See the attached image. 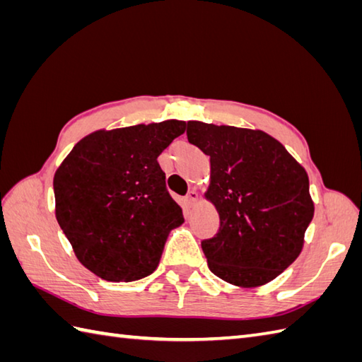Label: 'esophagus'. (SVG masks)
I'll use <instances>...</instances> for the list:
<instances>
[{"mask_svg":"<svg viewBox=\"0 0 362 362\" xmlns=\"http://www.w3.org/2000/svg\"><path fill=\"white\" fill-rule=\"evenodd\" d=\"M197 199H199V194L196 193V191H189V193H188L187 197H185L187 206H194L196 202H197Z\"/></svg>","mask_w":362,"mask_h":362,"instance_id":"34e87169","label":"esophagus"}]
</instances>
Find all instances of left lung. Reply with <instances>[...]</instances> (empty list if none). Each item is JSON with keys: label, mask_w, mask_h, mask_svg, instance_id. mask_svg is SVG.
Returning a JSON list of instances; mask_svg holds the SVG:
<instances>
[{"label": "left lung", "mask_w": 362, "mask_h": 362, "mask_svg": "<svg viewBox=\"0 0 362 362\" xmlns=\"http://www.w3.org/2000/svg\"><path fill=\"white\" fill-rule=\"evenodd\" d=\"M187 126L188 141L210 157L205 199L219 213V232L202 241L210 271L235 286H263L303 249L314 216L308 174L263 130Z\"/></svg>", "instance_id": "1"}]
</instances>
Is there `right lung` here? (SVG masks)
Returning a JSON list of instances; mask_svg holds the SVG:
<instances>
[{
    "mask_svg": "<svg viewBox=\"0 0 362 362\" xmlns=\"http://www.w3.org/2000/svg\"><path fill=\"white\" fill-rule=\"evenodd\" d=\"M187 122L168 119L83 136L54 174L56 219L83 267L107 281L156 271L168 235L183 224L158 156Z\"/></svg>",
    "mask_w": 362,
    "mask_h": 362,
    "instance_id": "right-lung-1",
    "label": "right lung"
}]
</instances>
